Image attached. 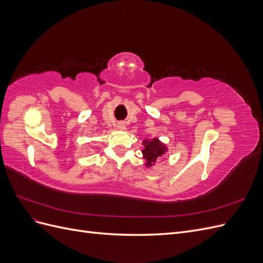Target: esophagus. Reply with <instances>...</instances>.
Listing matches in <instances>:
<instances>
[{
    "label": "esophagus",
    "instance_id": "esophagus-1",
    "mask_svg": "<svg viewBox=\"0 0 263 263\" xmlns=\"http://www.w3.org/2000/svg\"><path fill=\"white\" fill-rule=\"evenodd\" d=\"M118 128L119 129H125V124L124 123H118Z\"/></svg>",
    "mask_w": 263,
    "mask_h": 263
}]
</instances>
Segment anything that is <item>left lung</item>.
<instances>
[{
	"instance_id": "8db88e82",
	"label": "left lung",
	"mask_w": 263,
	"mask_h": 263,
	"mask_svg": "<svg viewBox=\"0 0 263 263\" xmlns=\"http://www.w3.org/2000/svg\"><path fill=\"white\" fill-rule=\"evenodd\" d=\"M142 144L145 145V149L142 150L144 159H146V165H154L158 158H160L165 153V146L159 141L158 138L153 140H145Z\"/></svg>"
}]
</instances>
